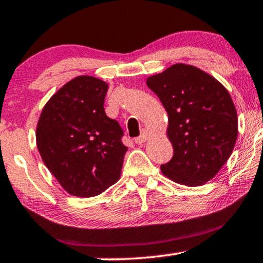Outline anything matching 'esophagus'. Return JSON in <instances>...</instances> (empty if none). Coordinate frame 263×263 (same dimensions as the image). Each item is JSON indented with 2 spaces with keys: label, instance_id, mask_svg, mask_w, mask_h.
Instances as JSON below:
<instances>
[{
  "label": "esophagus",
  "instance_id": "1",
  "mask_svg": "<svg viewBox=\"0 0 263 263\" xmlns=\"http://www.w3.org/2000/svg\"><path fill=\"white\" fill-rule=\"evenodd\" d=\"M148 138H149V133L146 132L145 129H143L142 134H140L138 138H135L134 142L137 143V144H143V143H145L146 140H148Z\"/></svg>",
  "mask_w": 263,
  "mask_h": 263
}]
</instances>
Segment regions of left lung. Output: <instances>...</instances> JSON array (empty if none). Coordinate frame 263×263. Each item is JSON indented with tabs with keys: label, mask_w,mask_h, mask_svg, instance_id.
<instances>
[{
	"label": "left lung",
	"mask_w": 263,
	"mask_h": 263,
	"mask_svg": "<svg viewBox=\"0 0 263 263\" xmlns=\"http://www.w3.org/2000/svg\"><path fill=\"white\" fill-rule=\"evenodd\" d=\"M168 114L166 137L174 155L160 171L188 187L214 178L232 154L238 118L232 98L213 76L193 65L174 64L146 79Z\"/></svg>",
	"instance_id": "1"
}]
</instances>
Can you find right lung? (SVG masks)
<instances>
[{
	"label": "right lung",
	"instance_id": "right-lung-1",
	"mask_svg": "<svg viewBox=\"0 0 263 263\" xmlns=\"http://www.w3.org/2000/svg\"><path fill=\"white\" fill-rule=\"evenodd\" d=\"M108 87L95 76H76L49 99L39 118L42 162L71 196H98L120 178L128 148L119 123L104 110Z\"/></svg>",
	"mask_w": 263,
	"mask_h": 263
}]
</instances>
